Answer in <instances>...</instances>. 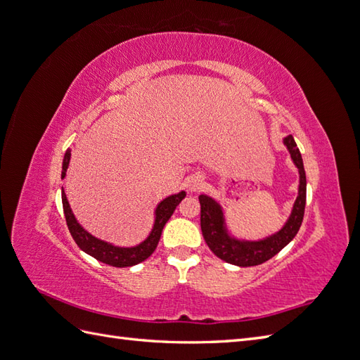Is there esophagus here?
<instances>
[{
  "instance_id": "34e87169",
  "label": "esophagus",
  "mask_w": 360,
  "mask_h": 360,
  "mask_svg": "<svg viewBox=\"0 0 360 360\" xmlns=\"http://www.w3.org/2000/svg\"><path fill=\"white\" fill-rule=\"evenodd\" d=\"M200 186H202V181H200L199 178H190L188 181H187V187H188V190H191V191H198L199 188H200Z\"/></svg>"
}]
</instances>
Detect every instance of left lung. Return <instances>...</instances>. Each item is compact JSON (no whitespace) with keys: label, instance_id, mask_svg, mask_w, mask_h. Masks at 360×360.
<instances>
[{"label":"left lung","instance_id":"left-lung-1","mask_svg":"<svg viewBox=\"0 0 360 360\" xmlns=\"http://www.w3.org/2000/svg\"><path fill=\"white\" fill-rule=\"evenodd\" d=\"M283 144L287 146L291 155V160L296 164L300 174L299 181V195L293 205L287 224L283 225L276 235H271L264 240L247 242L231 238L224 224V213L221 205L214 199L205 195L199 196L200 202V230L202 236L210 247L212 252L222 261L238 265V266H253L264 264L278 255L288 242L293 239L300 229V224L304 221L305 202H307V178L304 170L302 156L295 142V138L288 135L283 139Z\"/></svg>","mask_w":360,"mask_h":360}]
</instances>
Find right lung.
Masks as SVG:
<instances>
[{
    "label": "right lung",
    "instance_id": "add662e5",
    "mask_svg": "<svg viewBox=\"0 0 360 360\" xmlns=\"http://www.w3.org/2000/svg\"><path fill=\"white\" fill-rule=\"evenodd\" d=\"M69 162H70V148L67 150L64 155L61 178L65 176ZM61 198H63V208H64L67 227H69L70 235L75 239V242H77V245L82 250V252H86L90 256H94L95 259H98V261H101L107 265L122 269V266H131V265H136L142 261H146V259L155 252L158 247V242H160L165 222L170 219V216L173 214L174 208L179 205L181 200L186 198V191H181V193H178V195H172L169 198H165L164 200H161L160 204H158L156 218H155V225H153L152 233H150L148 238L144 242H141L139 245L130 247V248L115 247L112 244H107V242H104L101 239H96L95 236H91L90 233H87L84 229H82L78 224V221L75 219L72 208L69 205V200H67V198H65L64 188L61 191Z\"/></svg>",
    "mask_w": 360,
    "mask_h": 360
}]
</instances>
